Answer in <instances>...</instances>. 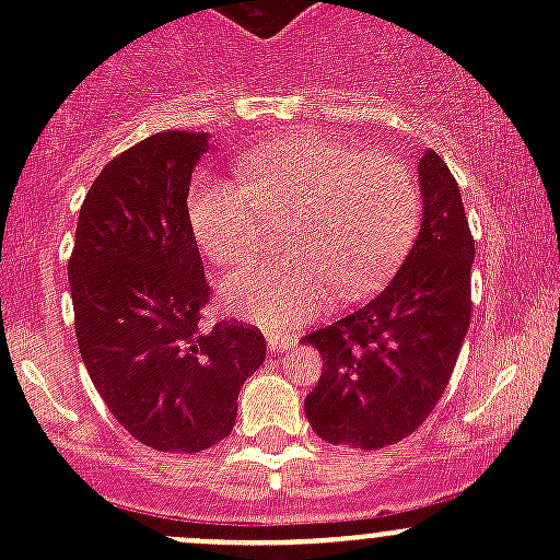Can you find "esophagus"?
Segmentation results:
<instances>
[{"label":"esophagus","mask_w":560,"mask_h":560,"mask_svg":"<svg viewBox=\"0 0 560 560\" xmlns=\"http://www.w3.org/2000/svg\"><path fill=\"white\" fill-rule=\"evenodd\" d=\"M292 343H295V338L287 336V332H270L268 336V349L273 354L287 352V349H292Z\"/></svg>","instance_id":"obj_1"}]
</instances>
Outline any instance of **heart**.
Masks as SVG:
<instances>
[{
	"label": "heart",
	"instance_id": "b5f03b06",
	"mask_svg": "<svg viewBox=\"0 0 560 560\" xmlns=\"http://www.w3.org/2000/svg\"><path fill=\"white\" fill-rule=\"evenodd\" d=\"M244 184L202 175L189 191V224L217 265L257 252L265 217L295 213L290 257L248 262L224 276L222 301L265 327L306 322L327 303L369 295L415 241L420 189L387 154H360L322 135L292 132L238 156Z\"/></svg>",
	"mask_w": 560,
	"mask_h": 560
}]
</instances>
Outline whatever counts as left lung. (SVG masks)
<instances>
[{
    "label": "left lung",
    "instance_id": "left-lung-1",
    "mask_svg": "<svg viewBox=\"0 0 560 560\" xmlns=\"http://www.w3.org/2000/svg\"><path fill=\"white\" fill-rule=\"evenodd\" d=\"M422 224L376 298L303 343L322 354L308 422L330 444L382 450L411 436L442 398L471 319L474 238L457 180L436 151L420 156Z\"/></svg>",
    "mask_w": 560,
    "mask_h": 560
}]
</instances>
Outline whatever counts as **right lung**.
I'll return each mask as SVG.
<instances>
[{
  "label": "right lung",
  "mask_w": 560,
  "mask_h": 560,
  "mask_svg": "<svg viewBox=\"0 0 560 560\" xmlns=\"http://www.w3.org/2000/svg\"><path fill=\"white\" fill-rule=\"evenodd\" d=\"M206 132H160L110 160L81 206L67 262L83 365L118 425L160 453L230 436L265 336L202 325L211 287L189 224Z\"/></svg>",
  "instance_id": "add662e5"
}]
</instances>
